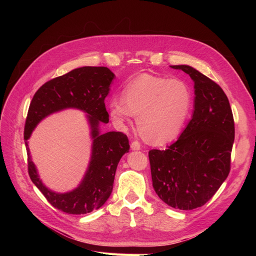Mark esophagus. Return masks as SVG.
Instances as JSON below:
<instances>
[{
  "label": "esophagus",
  "instance_id": "1",
  "mask_svg": "<svg viewBox=\"0 0 256 256\" xmlns=\"http://www.w3.org/2000/svg\"><path fill=\"white\" fill-rule=\"evenodd\" d=\"M131 150H141V144H140V142L134 141L132 143H131Z\"/></svg>",
  "mask_w": 256,
  "mask_h": 256
}]
</instances>
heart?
<instances>
[{"instance_id":"heart-1","label":"heart","mask_w":256,"mask_h":256,"mask_svg":"<svg viewBox=\"0 0 256 256\" xmlns=\"http://www.w3.org/2000/svg\"><path fill=\"white\" fill-rule=\"evenodd\" d=\"M122 97H113L110 115L118 126L138 116L141 136L154 144H164L180 134L192 108L189 85L180 79L143 74L131 80Z\"/></svg>"}]
</instances>
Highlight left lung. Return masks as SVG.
Segmentation results:
<instances>
[{
  "label": "left lung",
  "mask_w": 256,
  "mask_h": 256,
  "mask_svg": "<svg viewBox=\"0 0 256 256\" xmlns=\"http://www.w3.org/2000/svg\"><path fill=\"white\" fill-rule=\"evenodd\" d=\"M171 67L194 82V110L175 143L148 152L152 187L168 206L191 210L206 204L228 176L234 118L218 84L188 65Z\"/></svg>",
  "instance_id": "obj_1"
}]
</instances>
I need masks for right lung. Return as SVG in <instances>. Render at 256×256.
<instances>
[{
  "mask_svg": "<svg viewBox=\"0 0 256 256\" xmlns=\"http://www.w3.org/2000/svg\"><path fill=\"white\" fill-rule=\"evenodd\" d=\"M114 74L106 67L85 66L58 76L38 88L30 102L24 127L28 168L30 180L58 210L69 214H83L102 207L111 196L114 176L122 154L129 152V141L122 132L100 134L99 125L109 122L104 99L109 94ZM74 107L86 112L93 138L92 157L88 171L78 188L56 194L40 180L30 159L27 140L36 124L48 114Z\"/></svg>",
  "mask_w": 256,
  "mask_h": 256,
  "instance_id": "1",
  "label": "right lung"
}]
</instances>
